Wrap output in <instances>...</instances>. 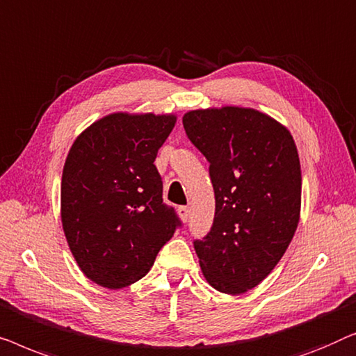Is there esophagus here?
Segmentation results:
<instances>
[{
	"mask_svg": "<svg viewBox=\"0 0 356 356\" xmlns=\"http://www.w3.org/2000/svg\"><path fill=\"white\" fill-rule=\"evenodd\" d=\"M177 213H179V216H180V219H182L184 222L188 221V218H190V209H188L187 207H179Z\"/></svg>",
	"mask_w": 356,
	"mask_h": 356,
	"instance_id": "34e87169",
	"label": "esophagus"
}]
</instances>
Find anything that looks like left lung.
Instances as JSON below:
<instances>
[{"label":"left lung","mask_w":356,"mask_h":356,"mask_svg":"<svg viewBox=\"0 0 356 356\" xmlns=\"http://www.w3.org/2000/svg\"><path fill=\"white\" fill-rule=\"evenodd\" d=\"M182 124L209 161L216 200L211 230L195 242L200 268L213 289L245 293L276 268L297 230V145L284 124L253 108L192 109Z\"/></svg>","instance_id":"1"}]
</instances>
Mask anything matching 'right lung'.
<instances>
[{"instance_id": "1", "label": "right lung", "mask_w": 356, "mask_h": 356, "mask_svg": "<svg viewBox=\"0 0 356 356\" xmlns=\"http://www.w3.org/2000/svg\"><path fill=\"white\" fill-rule=\"evenodd\" d=\"M177 114L118 111L83 130L61 179V222L80 271L104 289L137 282L179 221L154 166Z\"/></svg>"}]
</instances>
